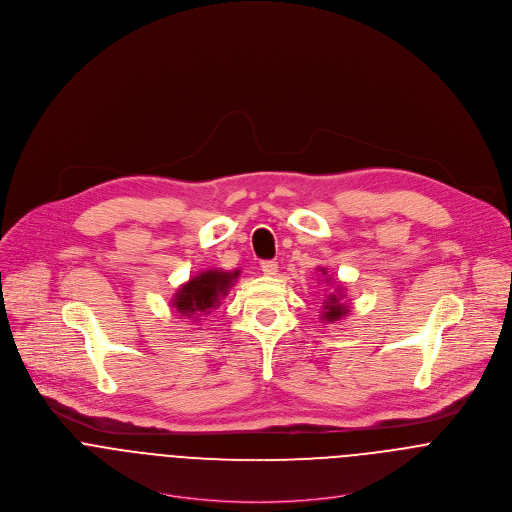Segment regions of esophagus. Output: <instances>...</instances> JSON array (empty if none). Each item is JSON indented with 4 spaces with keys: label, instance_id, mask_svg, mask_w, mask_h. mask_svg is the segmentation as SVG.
<instances>
[{
    "label": "esophagus",
    "instance_id": "obj_1",
    "mask_svg": "<svg viewBox=\"0 0 512 512\" xmlns=\"http://www.w3.org/2000/svg\"><path fill=\"white\" fill-rule=\"evenodd\" d=\"M260 268H262V272H264L266 276H276V272H278V262H274V260H264V262L260 264Z\"/></svg>",
    "mask_w": 512,
    "mask_h": 512
}]
</instances>
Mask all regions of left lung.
<instances>
[{
	"mask_svg": "<svg viewBox=\"0 0 512 512\" xmlns=\"http://www.w3.org/2000/svg\"><path fill=\"white\" fill-rule=\"evenodd\" d=\"M321 272H323V276L327 274V270L325 268H321ZM343 293H329L327 295V299L323 301V319L325 321H339L343 315H347L349 313V305L343 301Z\"/></svg>",
	"mask_w": 512,
	"mask_h": 512,
	"instance_id": "left-lung-1",
	"label": "left lung"
}]
</instances>
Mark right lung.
I'll use <instances>...</instances> for the list:
<instances>
[{"mask_svg": "<svg viewBox=\"0 0 512 512\" xmlns=\"http://www.w3.org/2000/svg\"><path fill=\"white\" fill-rule=\"evenodd\" d=\"M238 278V270L222 272V270H207L191 278L185 286H181L173 295V307L185 317H203L211 313V309L219 307L220 297H224L234 286Z\"/></svg>", "mask_w": 512, "mask_h": 512, "instance_id": "right-lung-1", "label": "right lung"}]
</instances>
